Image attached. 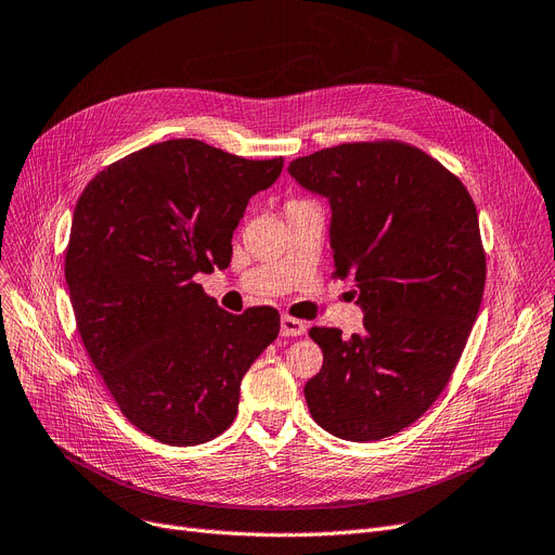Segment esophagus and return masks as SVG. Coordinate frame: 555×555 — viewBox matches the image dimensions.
<instances>
[{
  "label": "esophagus",
  "mask_w": 555,
  "mask_h": 555,
  "mask_svg": "<svg viewBox=\"0 0 555 555\" xmlns=\"http://www.w3.org/2000/svg\"><path fill=\"white\" fill-rule=\"evenodd\" d=\"M280 332L284 337H302L307 332V323L300 319H294L289 314H284L280 321Z\"/></svg>",
  "instance_id": "obj_1"
}]
</instances>
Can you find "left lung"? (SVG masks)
I'll use <instances>...</instances> for the list:
<instances>
[{
  "label": "left lung",
  "instance_id": "obj_1",
  "mask_svg": "<svg viewBox=\"0 0 555 555\" xmlns=\"http://www.w3.org/2000/svg\"><path fill=\"white\" fill-rule=\"evenodd\" d=\"M289 172L330 197L332 278H352L364 330H309L323 366L305 385L327 433L373 441L412 426L437 401L480 309L487 259L460 177L424 150L380 139L294 159Z\"/></svg>",
  "mask_w": 555,
  "mask_h": 555
}]
</instances>
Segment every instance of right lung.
I'll return each mask as SVG.
<instances>
[{"instance_id": "add662e5", "label": "right lung", "mask_w": 555, "mask_h": 555, "mask_svg": "<svg viewBox=\"0 0 555 555\" xmlns=\"http://www.w3.org/2000/svg\"><path fill=\"white\" fill-rule=\"evenodd\" d=\"M282 166L170 139L108 164L79 195L65 248L79 337L129 424L164 444L225 433L243 375L280 335L278 309L234 317L195 275L228 269L248 201Z\"/></svg>"}]
</instances>
